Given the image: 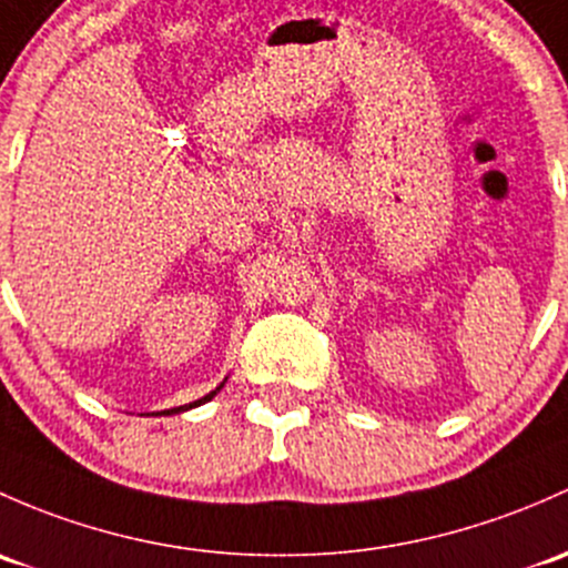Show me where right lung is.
<instances>
[{
	"label": "right lung",
	"mask_w": 568,
	"mask_h": 568,
	"mask_svg": "<svg viewBox=\"0 0 568 568\" xmlns=\"http://www.w3.org/2000/svg\"><path fill=\"white\" fill-rule=\"evenodd\" d=\"M217 389H223V386H217ZM217 389H214V392H209L206 397L195 399V403H190V405H182V408H171V410H163V414H179V410H187V408H195V405H204V403H209V399L214 397V394H217Z\"/></svg>",
	"instance_id": "1"
}]
</instances>
